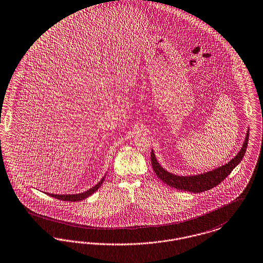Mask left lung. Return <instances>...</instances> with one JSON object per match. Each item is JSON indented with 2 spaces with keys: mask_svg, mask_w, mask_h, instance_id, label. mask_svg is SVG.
I'll use <instances>...</instances> for the list:
<instances>
[{
  "mask_svg": "<svg viewBox=\"0 0 263 263\" xmlns=\"http://www.w3.org/2000/svg\"><path fill=\"white\" fill-rule=\"evenodd\" d=\"M249 135L250 134L248 131L245 143L242 145L240 153L233 158L231 161H229L227 164L218 167L215 170H212L210 172H208V173H203V174L196 175V176H188V177H183V176H177V175L171 174L167 171H165L158 164L153 151H152V155H151V162H152L153 168L156 172L157 176L163 183H165L167 186H170L175 189L181 190V191L191 192V193H201V192L212 189L215 186L219 185L221 182L231 173L232 170L241 162V160L245 156L247 147H248Z\"/></svg>",
  "mask_w": 263,
  "mask_h": 263,
  "instance_id": "left-lung-1",
  "label": "left lung"
}]
</instances>
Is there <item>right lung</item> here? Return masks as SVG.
I'll use <instances>...</instances> for the list:
<instances>
[{
    "label": "right lung",
    "mask_w": 263,
    "mask_h": 263,
    "mask_svg": "<svg viewBox=\"0 0 263 263\" xmlns=\"http://www.w3.org/2000/svg\"><path fill=\"white\" fill-rule=\"evenodd\" d=\"M104 180L105 179H102L93 188L86 191L84 193H81V194H76V195H53V194H48L47 193V195L53 197L54 199H58V200H65V201H79V200H84L86 198H88L89 196H91L92 194H94L95 192L101 187Z\"/></svg>",
    "instance_id": "add662e5"
}]
</instances>
